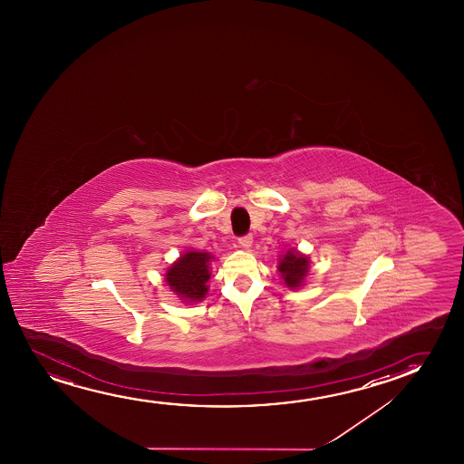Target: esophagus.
Listing matches in <instances>:
<instances>
[{
    "label": "esophagus",
    "mask_w": 464,
    "mask_h": 464,
    "mask_svg": "<svg viewBox=\"0 0 464 464\" xmlns=\"http://www.w3.org/2000/svg\"><path fill=\"white\" fill-rule=\"evenodd\" d=\"M252 242H254V237H252V235L241 236V237H239V246H241V247H252Z\"/></svg>",
    "instance_id": "34e87169"
}]
</instances>
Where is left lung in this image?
I'll return each mask as SVG.
<instances>
[{
	"label": "left lung",
	"instance_id": "8db88e82",
	"mask_svg": "<svg viewBox=\"0 0 464 464\" xmlns=\"http://www.w3.org/2000/svg\"><path fill=\"white\" fill-rule=\"evenodd\" d=\"M307 266H309V260L305 258L304 255L290 250L280 260L279 271L284 280H285L286 285L290 288H296V286L301 285V282L304 279L305 274H307Z\"/></svg>",
	"mask_w": 464,
	"mask_h": 464
}]
</instances>
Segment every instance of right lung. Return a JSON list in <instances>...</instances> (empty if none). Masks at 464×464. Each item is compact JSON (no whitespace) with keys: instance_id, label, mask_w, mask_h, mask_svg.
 Listing matches in <instances>:
<instances>
[{"instance_id":"right-lung-1","label":"right lung","mask_w":464,"mask_h":464,"mask_svg":"<svg viewBox=\"0 0 464 464\" xmlns=\"http://www.w3.org/2000/svg\"><path fill=\"white\" fill-rule=\"evenodd\" d=\"M210 260L208 252H187L168 269L166 284L182 299L201 301L208 293Z\"/></svg>"}]
</instances>
